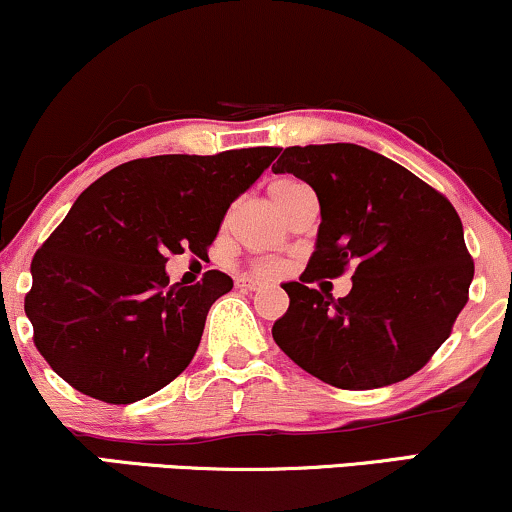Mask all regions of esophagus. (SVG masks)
I'll return each mask as SVG.
<instances>
[{
	"mask_svg": "<svg viewBox=\"0 0 512 512\" xmlns=\"http://www.w3.org/2000/svg\"><path fill=\"white\" fill-rule=\"evenodd\" d=\"M236 286L240 291H260V288H264V283L252 279V276H236Z\"/></svg>",
	"mask_w": 512,
	"mask_h": 512,
	"instance_id": "obj_1",
	"label": "esophagus"
}]
</instances>
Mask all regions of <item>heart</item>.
I'll return each instance as SVG.
<instances>
[{"label":"heart","mask_w":512,"mask_h":512,"mask_svg":"<svg viewBox=\"0 0 512 512\" xmlns=\"http://www.w3.org/2000/svg\"><path fill=\"white\" fill-rule=\"evenodd\" d=\"M298 186H303V183L293 181V178H279V181H274L272 186H269V195H272L274 205H279L283 197H286L293 188H298ZM255 272L274 274V272H279V264L269 262V260H260V262H255Z\"/></svg>","instance_id":"1"}]
</instances>
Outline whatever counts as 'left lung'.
Masks as SVG:
<instances>
[{"instance_id":"left-lung-1","label":"left lung","mask_w":512,"mask_h":512,"mask_svg":"<svg viewBox=\"0 0 512 512\" xmlns=\"http://www.w3.org/2000/svg\"><path fill=\"white\" fill-rule=\"evenodd\" d=\"M274 174L317 193L322 224L272 336L312 377L367 391L412 377L451 336L474 276L463 221L439 190L353 143L286 147ZM350 266L354 288L336 301L311 288Z\"/></svg>"}]
</instances>
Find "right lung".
<instances>
[{
    "instance_id": "right-lung-1",
    "label": "right lung",
    "mask_w": 512,
    "mask_h": 512,
    "mask_svg": "<svg viewBox=\"0 0 512 512\" xmlns=\"http://www.w3.org/2000/svg\"><path fill=\"white\" fill-rule=\"evenodd\" d=\"M276 155L248 147L133 159L85 188L30 264L26 315L49 367L114 405L174 381L233 281L209 269L195 286L169 283L166 260L207 255L226 209Z\"/></svg>"
}]
</instances>
